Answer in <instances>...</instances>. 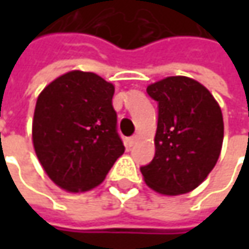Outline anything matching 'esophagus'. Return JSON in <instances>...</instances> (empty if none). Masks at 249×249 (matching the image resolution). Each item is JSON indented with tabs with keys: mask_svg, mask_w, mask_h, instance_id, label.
<instances>
[{
	"mask_svg": "<svg viewBox=\"0 0 249 249\" xmlns=\"http://www.w3.org/2000/svg\"><path fill=\"white\" fill-rule=\"evenodd\" d=\"M136 142H137V136H133V137L127 139V145H129V147H133Z\"/></svg>",
	"mask_w": 249,
	"mask_h": 249,
	"instance_id": "obj_1",
	"label": "esophagus"
}]
</instances>
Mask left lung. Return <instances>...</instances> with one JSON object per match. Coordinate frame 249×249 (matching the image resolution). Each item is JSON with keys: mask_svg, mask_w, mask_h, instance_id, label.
Wrapping results in <instances>:
<instances>
[{"mask_svg": "<svg viewBox=\"0 0 249 249\" xmlns=\"http://www.w3.org/2000/svg\"><path fill=\"white\" fill-rule=\"evenodd\" d=\"M158 102L155 157L140 167L147 186L163 196H180L199 186L215 167L223 144V116L213 95L186 76L149 84Z\"/></svg>", "mask_w": 249, "mask_h": 249, "instance_id": "obj_1", "label": "left lung"}]
</instances>
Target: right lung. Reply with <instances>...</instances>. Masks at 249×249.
Masks as SVG:
<instances>
[{
    "mask_svg": "<svg viewBox=\"0 0 249 249\" xmlns=\"http://www.w3.org/2000/svg\"><path fill=\"white\" fill-rule=\"evenodd\" d=\"M113 92V84L98 74L72 71L37 98L34 151L48 177L66 191L82 193L101 184L124 152Z\"/></svg>",
    "mask_w": 249,
    "mask_h": 249,
    "instance_id": "add662e5",
    "label": "right lung"
}]
</instances>
